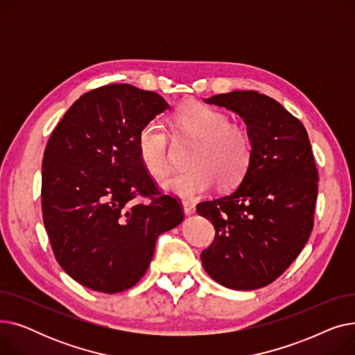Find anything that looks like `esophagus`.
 <instances>
[{
	"label": "esophagus",
	"mask_w": 355,
	"mask_h": 355,
	"mask_svg": "<svg viewBox=\"0 0 355 355\" xmlns=\"http://www.w3.org/2000/svg\"><path fill=\"white\" fill-rule=\"evenodd\" d=\"M182 209H184V213L190 216L196 211V204L191 202V201H182Z\"/></svg>",
	"instance_id": "esophagus-1"
}]
</instances>
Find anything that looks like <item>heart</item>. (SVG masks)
<instances>
[{"mask_svg":"<svg viewBox=\"0 0 355 355\" xmlns=\"http://www.w3.org/2000/svg\"><path fill=\"white\" fill-rule=\"evenodd\" d=\"M185 135L198 139L193 170L168 177L161 185L181 198H197L216 181L225 187L237 184L249 170L253 142L248 130L229 123L221 110L202 103L182 106L174 116ZM138 154L145 170L155 178L170 170V135L158 121L148 122L138 134Z\"/></svg>","mask_w":355,"mask_h":355,"instance_id":"b5f03b06","label":"heart"}]
</instances>
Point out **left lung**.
Segmentation results:
<instances>
[{
    "label": "left lung",
    "mask_w": 355,
    "mask_h": 355,
    "mask_svg": "<svg viewBox=\"0 0 355 355\" xmlns=\"http://www.w3.org/2000/svg\"><path fill=\"white\" fill-rule=\"evenodd\" d=\"M204 102L243 119L253 155L237 189L197 206L216 229L201 253L202 268L229 289L263 288L291 266L313 227L318 171L306 129L281 103L254 90Z\"/></svg>",
    "instance_id": "8db88e82"
}]
</instances>
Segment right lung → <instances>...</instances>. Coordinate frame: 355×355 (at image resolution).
Segmentation results:
<instances>
[{
    "mask_svg": "<svg viewBox=\"0 0 355 355\" xmlns=\"http://www.w3.org/2000/svg\"><path fill=\"white\" fill-rule=\"evenodd\" d=\"M170 107L155 92L106 85L82 95L54 128L42 165V209L63 270L103 293L132 288L164 232L184 218L138 154V134ZM148 198L146 202L139 198Z\"/></svg>",
    "mask_w": 355,
    "mask_h": 355,
    "instance_id": "right-lung-1",
    "label": "right lung"
}]
</instances>
